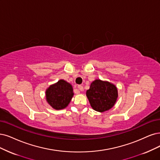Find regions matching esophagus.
I'll return each instance as SVG.
<instances>
[{
	"instance_id": "1",
	"label": "esophagus",
	"mask_w": 160,
	"mask_h": 160,
	"mask_svg": "<svg viewBox=\"0 0 160 160\" xmlns=\"http://www.w3.org/2000/svg\"><path fill=\"white\" fill-rule=\"evenodd\" d=\"M78 90H80V91H84V87L82 86H81V85H78Z\"/></svg>"
}]
</instances>
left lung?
Instances as JSON below:
<instances>
[{
	"mask_svg": "<svg viewBox=\"0 0 160 160\" xmlns=\"http://www.w3.org/2000/svg\"><path fill=\"white\" fill-rule=\"evenodd\" d=\"M86 96L92 108L96 111L104 112L114 106L118 97L117 87L108 82L94 80Z\"/></svg>",
	"mask_w": 160,
	"mask_h": 160,
	"instance_id": "8db88e82",
	"label": "left lung"
}]
</instances>
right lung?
<instances>
[{"instance_id":"obj_1","label":"right lung","mask_w":160,"mask_h":160,"mask_svg":"<svg viewBox=\"0 0 160 160\" xmlns=\"http://www.w3.org/2000/svg\"><path fill=\"white\" fill-rule=\"evenodd\" d=\"M73 95L72 86L63 80L58 81L46 90L47 102L57 110L67 107Z\"/></svg>"}]
</instances>
